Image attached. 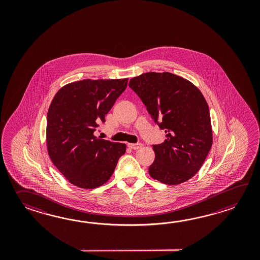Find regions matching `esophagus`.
Returning a JSON list of instances; mask_svg holds the SVG:
<instances>
[{"label": "esophagus", "mask_w": 260, "mask_h": 260, "mask_svg": "<svg viewBox=\"0 0 260 260\" xmlns=\"http://www.w3.org/2000/svg\"><path fill=\"white\" fill-rule=\"evenodd\" d=\"M128 147H129L130 149H141V148L143 147V145L141 143H130L128 144Z\"/></svg>", "instance_id": "obj_1"}]
</instances>
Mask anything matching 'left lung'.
Listing matches in <instances>:
<instances>
[{
  "label": "left lung",
  "instance_id": "obj_1",
  "mask_svg": "<svg viewBox=\"0 0 260 260\" xmlns=\"http://www.w3.org/2000/svg\"><path fill=\"white\" fill-rule=\"evenodd\" d=\"M129 86L141 99L151 119L165 129L166 139L153 145V179L178 185L194 177L213 144L210 112L204 94L187 79L170 72H146Z\"/></svg>",
  "mask_w": 260,
  "mask_h": 260
}]
</instances>
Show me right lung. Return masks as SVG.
<instances>
[{"mask_svg":"<svg viewBox=\"0 0 260 260\" xmlns=\"http://www.w3.org/2000/svg\"><path fill=\"white\" fill-rule=\"evenodd\" d=\"M127 78L70 83L61 87L47 112L46 146L68 181L95 188L111 178L126 145L94 136L100 122L127 86Z\"/></svg>","mask_w":260,"mask_h":260,"instance_id":"obj_1","label":"right lung"}]
</instances>
